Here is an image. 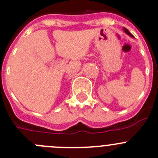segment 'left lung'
<instances>
[{
  "label": "left lung",
  "mask_w": 158,
  "mask_h": 158,
  "mask_svg": "<svg viewBox=\"0 0 158 158\" xmlns=\"http://www.w3.org/2000/svg\"><path fill=\"white\" fill-rule=\"evenodd\" d=\"M123 30L125 31V32H126V33H127L128 35H129V36H132V37H133V35H132V33H131V32H129V31L127 29H126V28H123Z\"/></svg>",
  "instance_id": "8db88e82"
}]
</instances>
